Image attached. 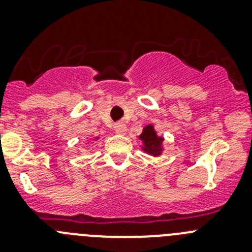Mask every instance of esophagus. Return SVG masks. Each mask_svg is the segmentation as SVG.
Listing matches in <instances>:
<instances>
[{"instance_id":"obj_1","label":"esophagus","mask_w":252,"mask_h":252,"mask_svg":"<svg viewBox=\"0 0 252 252\" xmlns=\"http://www.w3.org/2000/svg\"><path fill=\"white\" fill-rule=\"evenodd\" d=\"M114 130H116L117 134H121V135H124L126 133V126L124 123H117L114 126Z\"/></svg>"}]
</instances>
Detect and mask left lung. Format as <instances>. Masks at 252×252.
<instances>
[{
	"label": "left lung",
	"instance_id": "1",
	"mask_svg": "<svg viewBox=\"0 0 252 252\" xmlns=\"http://www.w3.org/2000/svg\"><path fill=\"white\" fill-rule=\"evenodd\" d=\"M142 145L141 150L151 156H159L163 152V141L164 139L162 136L157 135V131L155 130L154 124H147L142 133L139 135Z\"/></svg>",
	"mask_w": 252,
	"mask_h": 252
}]
</instances>
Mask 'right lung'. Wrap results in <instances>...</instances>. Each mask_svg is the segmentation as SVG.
<instances>
[{
	"mask_svg": "<svg viewBox=\"0 0 252 252\" xmlns=\"http://www.w3.org/2000/svg\"><path fill=\"white\" fill-rule=\"evenodd\" d=\"M94 140H98V136H95V138H94Z\"/></svg>",
	"mask_w": 252,
	"mask_h": 252,
	"instance_id": "obj_1",
	"label": "right lung"
}]
</instances>
